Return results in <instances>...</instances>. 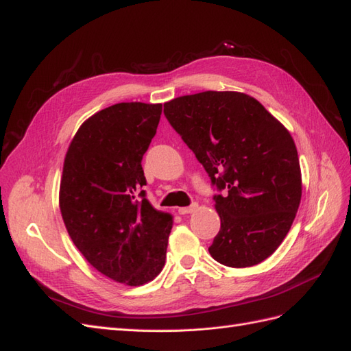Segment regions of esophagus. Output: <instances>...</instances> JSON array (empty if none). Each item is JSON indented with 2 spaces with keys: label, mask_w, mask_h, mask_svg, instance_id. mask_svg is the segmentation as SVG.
<instances>
[{
  "label": "esophagus",
  "mask_w": 351,
  "mask_h": 351,
  "mask_svg": "<svg viewBox=\"0 0 351 351\" xmlns=\"http://www.w3.org/2000/svg\"><path fill=\"white\" fill-rule=\"evenodd\" d=\"M197 209V204H192L190 206H186V208H178V214L180 215H186V214H192V212H195Z\"/></svg>",
  "instance_id": "obj_1"
}]
</instances>
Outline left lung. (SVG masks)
Listing matches in <instances>:
<instances>
[{"instance_id": "obj_1", "label": "left lung", "mask_w": 351, "mask_h": 351, "mask_svg": "<svg viewBox=\"0 0 351 351\" xmlns=\"http://www.w3.org/2000/svg\"><path fill=\"white\" fill-rule=\"evenodd\" d=\"M164 114L210 177L221 228L210 256L231 268L258 265L290 231L302 197L289 130L246 93L206 90L164 104Z\"/></svg>"}]
</instances>
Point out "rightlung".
<instances>
[{"mask_svg":"<svg viewBox=\"0 0 351 351\" xmlns=\"http://www.w3.org/2000/svg\"><path fill=\"white\" fill-rule=\"evenodd\" d=\"M161 104L121 102L84 121L69 146L60 209L69 234L92 267L117 282L142 285L165 263L173 217L146 192L142 158Z\"/></svg>","mask_w":351,"mask_h":351,"instance_id":"right-lung-1","label":"right lung"}]
</instances>
